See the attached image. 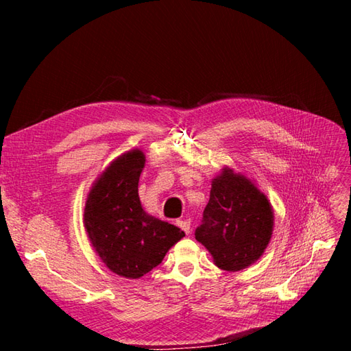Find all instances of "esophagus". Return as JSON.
Here are the masks:
<instances>
[{
    "label": "esophagus",
    "mask_w": 351,
    "mask_h": 351,
    "mask_svg": "<svg viewBox=\"0 0 351 351\" xmlns=\"http://www.w3.org/2000/svg\"><path fill=\"white\" fill-rule=\"evenodd\" d=\"M177 226L182 228L186 232V234H189V232L192 231V221H190V219H178Z\"/></svg>",
    "instance_id": "esophagus-1"
}]
</instances>
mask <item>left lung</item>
<instances>
[{
  "label": "left lung",
  "instance_id": "1",
  "mask_svg": "<svg viewBox=\"0 0 351 351\" xmlns=\"http://www.w3.org/2000/svg\"><path fill=\"white\" fill-rule=\"evenodd\" d=\"M272 209L263 193L231 169L212 182L209 202L195 231L218 268L244 269L261 258L272 234Z\"/></svg>",
  "mask_w": 351,
  "mask_h": 351
}]
</instances>
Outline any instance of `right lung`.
Here are the masks:
<instances>
[{
	"instance_id": "1",
	"label": "right lung",
	"mask_w": 351,
	"mask_h": 351,
	"mask_svg": "<svg viewBox=\"0 0 351 351\" xmlns=\"http://www.w3.org/2000/svg\"><path fill=\"white\" fill-rule=\"evenodd\" d=\"M145 165L141 151H130L105 169L84 208V227L107 267L125 278H141L162 262L184 231L147 215L137 186Z\"/></svg>"
}]
</instances>
